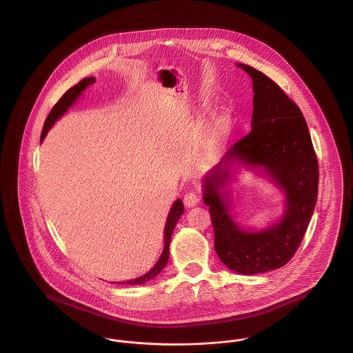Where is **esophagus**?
I'll use <instances>...</instances> for the list:
<instances>
[{
	"instance_id": "esophagus-1",
	"label": "esophagus",
	"mask_w": 353,
	"mask_h": 353,
	"mask_svg": "<svg viewBox=\"0 0 353 353\" xmlns=\"http://www.w3.org/2000/svg\"><path fill=\"white\" fill-rule=\"evenodd\" d=\"M199 195L196 192H187L184 196V204L187 207H194L197 203H199Z\"/></svg>"
}]
</instances>
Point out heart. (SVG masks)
I'll list each match as a JSON object with an SVG mask.
<instances>
[{
  "label": "heart",
  "instance_id": "1",
  "mask_svg": "<svg viewBox=\"0 0 353 353\" xmlns=\"http://www.w3.org/2000/svg\"><path fill=\"white\" fill-rule=\"evenodd\" d=\"M226 131H228V120L226 118L218 119L201 146V157L204 159H210L216 154V152L219 150V148L225 141Z\"/></svg>",
  "mask_w": 353,
  "mask_h": 353
}]
</instances>
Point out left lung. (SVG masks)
Here are the masks:
<instances>
[{"instance_id":"1","label":"left lung","mask_w":353,"mask_h":353,"mask_svg":"<svg viewBox=\"0 0 353 353\" xmlns=\"http://www.w3.org/2000/svg\"><path fill=\"white\" fill-rule=\"evenodd\" d=\"M253 79L252 131L235 142L204 177L215 252L232 271L261 274L285 265L296 253L310 223L318 196V161L299 107L264 73L238 63ZM236 160L263 168L286 195L282 221L261 232H245L228 214L230 165Z\"/></svg>"}]
</instances>
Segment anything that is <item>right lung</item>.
Instances as JSON below:
<instances>
[{"instance_id":"right-lung-1","label":"right lung","mask_w":353,"mask_h":353,"mask_svg":"<svg viewBox=\"0 0 353 353\" xmlns=\"http://www.w3.org/2000/svg\"><path fill=\"white\" fill-rule=\"evenodd\" d=\"M96 82L94 77H89V79H83L79 81L77 85L72 86L61 99L59 101L52 107L51 112L48 114V117L44 121V125H43V130H41V135H40V142L44 139L46 134L48 132V130L51 128V125L61 118L68 110L69 107L79 99V94L92 83ZM184 212V204L180 199H177L169 212V216H168V221H166V225H165V232H163V242H165V246H163V250H162V254L159 257V260L157 261V264L148 272V274L141 276V277H137V279H132V280H127V281H120L119 284H130V285H141V284H145L146 281L152 280L153 277H156L162 270L163 267L168 264V259H169V243H170V238H172V233H173V229L180 218V215H183Z\"/></svg>"}]
</instances>
